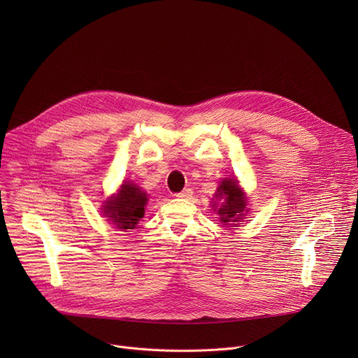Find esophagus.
<instances>
[{"mask_svg":"<svg viewBox=\"0 0 358 358\" xmlns=\"http://www.w3.org/2000/svg\"><path fill=\"white\" fill-rule=\"evenodd\" d=\"M192 196H193L192 189H185V190H182V192H180V193L177 194V197H178V199H184V200H189V199H192Z\"/></svg>","mask_w":358,"mask_h":358,"instance_id":"esophagus-1","label":"esophagus"}]
</instances>
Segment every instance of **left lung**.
Listing matches in <instances>:
<instances>
[{
    "label": "left lung",
    "mask_w": 358,
    "mask_h": 358,
    "mask_svg": "<svg viewBox=\"0 0 358 358\" xmlns=\"http://www.w3.org/2000/svg\"><path fill=\"white\" fill-rule=\"evenodd\" d=\"M216 200H222L220 206H216L215 201V212L219 215V220L224 224V228L231 227L235 228L238 222L243 220L247 208V197L245 193L239 187L236 178H223L215 193Z\"/></svg>",
    "instance_id": "1"
}]
</instances>
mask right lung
Masks as SVG:
<instances>
[{
  "mask_svg": "<svg viewBox=\"0 0 358 358\" xmlns=\"http://www.w3.org/2000/svg\"><path fill=\"white\" fill-rule=\"evenodd\" d=\"M148 194L136 184L124 181L120 190L110 196L103 206V213L107 220L116 224L117 229H135L145 215Z\"/></svg>",
  "mask_w": 358,
  "mask_h": 358,
  "instance_id": "obj_1",
  "label": "right lung"
}]
</instances>
